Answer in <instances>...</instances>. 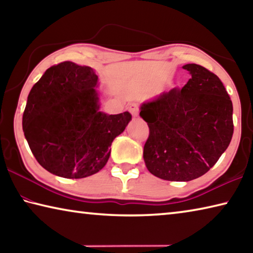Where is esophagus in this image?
Instances as JSON below:
<instances>
[{"label": "esophagus", "instance_id": "1", "mask_svg": "<svg viewBox=\"0 0 253 253\" xmlns=\"http://www.w3.org/2000/svg\"><path fill=\"white\" fill-rule=\"evenodd\" d=\"M129 111H130V114H131L134 117L138 116V108H137L136 105H131V106L129 107Z\"/></svg>", "mask_w": 253, "mask_h": 253}]
</instances>
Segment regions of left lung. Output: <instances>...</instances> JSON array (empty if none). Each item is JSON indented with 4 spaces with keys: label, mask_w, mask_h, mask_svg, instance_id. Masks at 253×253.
<instances>
[{
    "label": "left lung",
    "mask_w": 253,
    "mask_h": 253,
    "mask_svg": "<svg viewBox=\"0 0 253 253\" xmlns=\"http://www.w3.org/2000/svg\"><path fill=\"white\" fill-rule=\"evenodd\" d=\"M191 79L140 105L149 136L144 146L147 169L165 181L188 182L219 161L233 135V106L222 81L204 67L183 66Z\"/></svg>",
    "instance_id": "left-lung-1"
}]
</instances>
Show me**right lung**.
<instances>
[{
  "label": "right lung",
  "instance_id": "obj_1",
  "mask_svg": "<svg viewBox=\"0 0 253 253\" xmlns=\"http://www.w3.org/2000/svg\"><path fill=\"white\" fill-rule=\"evenodd\" d=\"M92 68L65 61L46 70L28 96L22 126L42 168L57 176L84 178L104 168L113 140L131 115L100 111Z\"/></svg>",
  "mask_w": 253,
  "mask_h": 253
}]
</instances>
